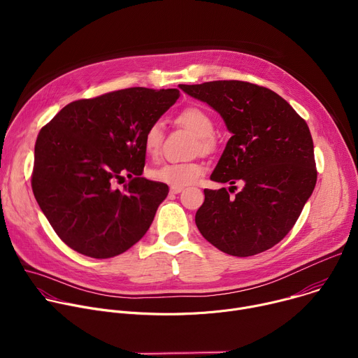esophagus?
<instances>
[{"instance_id":"obj_1","label":"esophagus","mask_w":358,"mask_h":358,"mask_svg":"<svg viewBox=\"0 0 358 358\" xmlns=\"http://www.w3.org/2000/svg\"><path fill=\"white\" fill-rule=\"evenodd\" d=\"M184 188L182 187H171L170 188V194H180Z\"/></svg>"}]
</instances>
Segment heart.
<instances>
[{"mask_svg": "<svg viewBox=\"0 0 358 358\" xmlns=\"http://www.w3.org/2000/svg\"><path fill=\"white\" fill-rule=\"evenodd\" d=\"M177 122L191 130L199 140L201 150H210L214 145L215 123L213 117L199 108H188L182 110ZM164 130L160 122L152 123L147 127L143 136V147L150 157H156L163 144ZM203 173V167L199 163H166L155 170L150 171V177L164 182L171 187H184L195 182L199 176Z\"/></svg>", "mask_w": 358, "mask_h": 358, "instance_id": "1", "label": "heart"}]
</instances>
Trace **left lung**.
I'll return each instance as SVG.
<instances>
[{"label": "left lung", "mask_w": 358, "mask_h": 358, "mask_svg": "<svg viewBox=\"0 0 358 358\" xmlns=\"http://www.w3.org/2000/svg\"><path fill=\"white\" fill-rule=\"evenodd\" d=\"M178 87L218 112L232 133L211 180L243 184L234 198L225 188L203 189L195 214L201 235L232 257L271 249L293 228L316 185L308 124L264 86L214 80Z\"/></svg>", "instance_id": "left-lung-1"}]
</instances>
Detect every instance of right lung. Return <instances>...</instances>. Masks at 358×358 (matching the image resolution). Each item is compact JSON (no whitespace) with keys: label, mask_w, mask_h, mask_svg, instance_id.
<instances>
[{"label":"right lung","mask_w":358,"mask_h":358,"mask_svg":"<svg viewBox=\"0 0 358 358\" xmlns=\"http://www.w3.org/2000/svg\"><path fill=\"white\" fill-rule=\"evenodd\" d=\"M178 97V89H122L75 100L41 129L32 191L69 248L108 259L148 231L169 187L141 177L143 136ZM124 175L131 181L115 189Z\"/></svg>","instance_id":"1"}]
</instances>
